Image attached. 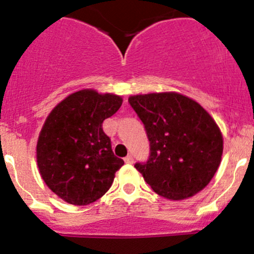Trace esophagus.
<instances>
[{
    "mask_svg": "<svg viewBox=\"0 0 254 254\" xmlns=\"http://www.w3.org/2000/svg\"><path fill=\"white\" fill-rule=\"evenodd\" d=\"M125 162H127V164H131V163L134 162V157H132V154H127V156L125 157Z\"/></svg>",
    "mask_w": 254,
    "mask_h": 254,
    "instance_id": "1",
    "label": "esophagus"
}]
</instances>
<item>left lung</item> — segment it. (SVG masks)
<instances>
[{"label": "left lung", "mask_w": 254, "mask_h": 254, "mask_svg": "<svg viewBox=\"0 0 254 254\" xmlns=\"http://www.w3.org/2000/svg\"><path fill=\"white\" fill-rule=\"evenodd\" d=\"M149 141L146 162L135 163L156 193L188 198L209 184L223 154V136L197 102L175 92L131 96Z\"/></svg>", "instance_id": "8db88e82"}]
</instances>
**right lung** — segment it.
Segmentation results:
<instances>
[{
  "mask_svg": "<svg viewBox=\"0 0 254 254\" xmlns=\"http://www.w3.org/2000/svg\"><path fill=\"white\" fill-rule=\"evenodd\" d=\"M117 95L81 90L58 103L45 122L36 146L46 185L65 202L90 204L103 196L124 161L114 156L103 120L122 106Z\"/></svg>",
  "mask_w": 254,
  "mask_h": 254,
  "instance_id": "right-lung-1",
  "label": "right lung"
}]
</instances>
